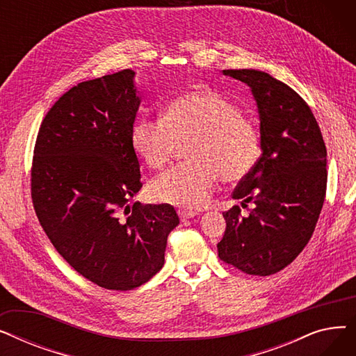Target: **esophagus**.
<instances>
[{"label":"esophagus","mask_w":356,"mask_h":356,"mask_svg":"<svg viewBox=\"0 0 356 356\" xmlns=\"http://www.w3.org/2000/svg\"><path fill=\"white\" fill-rule=\"evenodd\" d=\"M177 213H179V218H180L181 220L192 219V218H195V216L197 215V212H193V211H186V209H179V211H177Z\"/></svg>","instance_id":"1"}]
</instances>
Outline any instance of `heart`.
Listing matches in <instances>:
<instances>
[{"instance_id": "1", "label": "heart", "mask_w": 356, "mask_h": 356, "mask_svg": "<svg viewBox=\"0 0 356 356\" xmlns=\"http://www.w3.org/2000/svg\"><path fill=\"white\" fill-rule=\"evenodd\" d=\"M189 143V163L157 177L153 199L183 209H200L209 203L218 179L236 183L245 179L261 154L255 122L222 93L200 86L173 98L161 118H140L131 131L136 154L160 170Z\"/></svg>"}]
</instances>
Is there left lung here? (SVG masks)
I'll return each instance as SVG.
<instances>
[{"mask_svg":"<svg viewBox=\"0 0 356 356\" xmlns=\"http://www.w3.org/2000/svg\"><path fill=\"white\" fill-rule=\"evenodd\" d=\"M223 74L251 88L263 153L232 195L254 208L248 216L239 207L223 212L218 255L245 274L271 275L293 263L313 235L326 196V145L310 106L290 86L254 69Z\"/></svg>","mask_w":356,"mask_h":356,"instance_id":"left-lung-1","label":"left lung"}]
</instances>
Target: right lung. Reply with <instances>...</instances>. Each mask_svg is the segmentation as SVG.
Returning a JSON list of instances; mask_svg holds the SVG:
<instances>
[{
	"mask_svg": "<svg viewBox=\"0 0 356 356\" xmlns=\"http://www.w3.org/2000/svg\"><path fill=\"white\" fill-rule=\"evenodd\" d=\"M134 74L124 69L69 89L46 114L31 163L33 207L56 251L89 282L120 291L161 270L179 223L168 203L128 204L143 188L131 144Z\"/></svg>",
	"mask_w": 356,
	"mask_h": 356,
	"instance_id": "1",
	"label": "right lung"
}]
</instances>
